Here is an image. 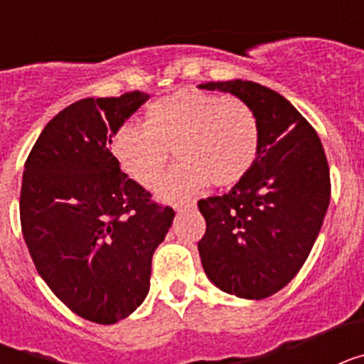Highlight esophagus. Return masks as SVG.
<instances>
[{
	"mask_svg": "<svg viewBox=\"0 0 364 364\" xmlns=\"http://www.w3.org/2000/svg\"><path fill=\"white\" fill-rule=\"evenodd\" d=\"M193 205H195V202H176L175 210L184 211V210H188V208H193Z\"/></svg>",
	"mask_w": 364,
	"mask_h": 364,
	"instance_id": "esophagus-1",
	"label": "esophagus"
}]
</instances>
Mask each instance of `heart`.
I'll list each match as a JSON object with an SVG mask.
<instances>
[{
    "instance_id": "obj_1",
    "label": "heart",
    "mask_w": 364,
    "mask_h": 364,
    "mask_svg": "<svg viewBox=\"0 0 364 364\" xmlns=\"http://www.w3.org/2000/svg\"><path fill=\"white\" fill-rule=\"evenodd\" d=\"M111 149L134 182L154 188L162 178L171 149L180 159L164 178L159 195L186 197L210 184L231 186L250 173L260 149L257 114L239 98L178 91L147 107L146 124L124 122Z\"/></svg>"
}]
</instances>
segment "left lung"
<instances>
[{"label":"left lung","mask_w":364,"mask_h":364,"mask_svg":"<svg viewBox=\"0 0 364 364\" xmlns=\"http://www.w3.org/2000/svg\"><path fill=\"white\" fill-rule=\"evenodd\" d=\"M230 92L257 114L255 164L226 195L198 200L205 233L198 242L211 282L240 299H266L302 268L330 204V167L315 129L294 105L255 82L198 85Z\"/></svg>","instance_id":"obj_1"}]
</instances>
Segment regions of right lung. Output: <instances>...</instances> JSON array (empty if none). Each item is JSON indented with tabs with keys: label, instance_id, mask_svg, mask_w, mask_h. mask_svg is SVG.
Wrapping results in <instances>:
<instances>
[{
	"label": "right lung",
	"instance_id": "obj_1",
	"mask_svg": "<svg viewBox=\"0 0 364 364\" xmlns=\"http://www.w3.org/2000/svg\"><path fill=\"white\" fill-rule=\"evenodd\" d=\"M149 95L83 98L45 125L25 162L19 217L34 266L69 310L98 324L133 314L175 211L125 175L114 131Z\"/></svg>",
	"mask_w": 364,
	"mask_h": 364
}]
</instances>
